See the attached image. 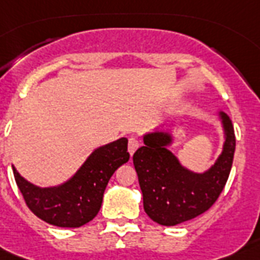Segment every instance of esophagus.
I'll list each match as a JSON object with an SVG mask.
<instances>
[{"label":"esophagus","mask_w":260,"mask_h":260,"mask_svg":"<svg viewBox=\"0 0 260 260\" xmlns=\"http://www.w3.org/2000/svg\"><path fill=\"white\" fill-rule=\"evenodd\" d=\"M138 146H140V142H138L136 138H130V140H128L127 149H128V153H130L132 156L134 154V152H136L137 149H138Z\"/></svg>","instance_id":"obj_1"}]
</instances>
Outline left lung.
Returning <instances> with one entry per match:
<instances>
[{
  "instance_id": "obj_1",
  "label": "left lung",
  "mask_w": 260,
  "mask_h": 260,
  "mask_svg": "<svg viewBox=\"0 0 260 260\" xmlns=\"http://www.w3.org/2000/svg\"><path fill=\"white\" fill-rule=\"evenodd\" d=\"M224 127L225 142L217 161L203 174L183 167L168 146V132L148 133L144 146L133 156L140 182L144 209L154 222L166 226L182 224L202 214L214 205L232 168L236 138L232 120L218 112Z\"/></svg>"
}]
</instances>
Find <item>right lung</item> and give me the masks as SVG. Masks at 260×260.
Instances as JSON below:
<instances>
[{
	"label": "right lung",
	"instance_id": "1",
	"mask_svg": "<svg viewBox=\"0 0 260 260\" xmlns=\"http://www.w3.org/2000/svg\"><path fill=\"white\" fill-rule=\"evenodd\" d=\"M127 138L94 149L80 170L55 187H38L21 176L13 167L17 187L35 216L61 228H78L96 217L103 194L118 168L128 161Z\"/></svg>",
	"mask_w": 260,
	"mask_h": 260
}]
</instances>
